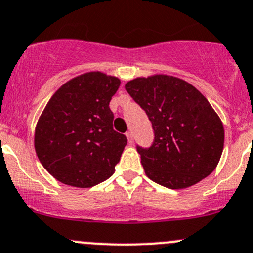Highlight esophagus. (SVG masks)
<instances>
[{
  "instance_id": "34e87169",
  "label": "esophagus",
  "mask_w": 253,
  "mask_h": 253,
  "mask_svg": "<svg viewBox=\"0 0 253 253\" xmlns=\"http://www.w3.org/2000/svg\"><path fill=\"white\" fill-rule=\"evenodd\" d=\"M126 136H127V139H128V143L132 144L133 143V133H132L131 131L126 132Z\"/></svg>"
}]
</instances>
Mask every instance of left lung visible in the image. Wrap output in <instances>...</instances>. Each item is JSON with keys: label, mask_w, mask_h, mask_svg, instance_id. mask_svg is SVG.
I'll return each instance as SVG.
<instances>
[{"label": "left lung", "mask_w": 253, "mask_h": 253, "mask_svg": "<svg viewBox=\"0 0 253 253\" xmlns=\"http://www.w3.org/2000/svg\"><path fill=\"white\" fill-rule=\"evenodd\" d=\"M126 91L152 124L151 147L137 146L147 176L169 189H184L207 178L224 148V126L193 85L168 75L137 78Z\"/></svg>", "instance_id": "left-lung-1"}]
</instances>
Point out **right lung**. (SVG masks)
<instances>
[{
  "mask_svg": "<svg viewBox=\"0 0 253 253\" xmlns=\"http://www.w3.org/2000/svg\"><path fill=\"white\" fill-rule=\"evenodd\" d=\"M120 80L91 72L65 83L46 104L34 134L37 156L61 183L90 188L114 174L127 138L109 105Z\"/></svg>",
  "mask_w": 253,
  "mask_h": 253,
  "instance_id": "1",
  "label": "right lung"
}]
</instances>
